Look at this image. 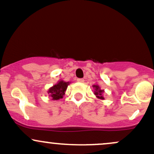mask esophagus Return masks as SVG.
<instances>
[{
    "label": "esophagus",
    "instance_id": "1",
    "mask_svg": "<svg viewBox=\"0 0 154 154\" xmlns=\"http://www.w3.org/2000/svg\"><path fill=\"white\" fill-rule=\"evenodd\" d=\"M84 79H77V82H84Z\"/></svg>",
    "mask_w": 154,
    "mask_h": 154
}]
</instances>
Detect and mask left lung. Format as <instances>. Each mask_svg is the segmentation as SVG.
Wrapping results in <instances>:
<instances>
[{"instance_id": "left-lung-1", "label": "left lung", "mask_w": 154, "mask_h": 154, "mask_svg": "<svg viewBox=\"0 0 154 154\" xmlns=\"http://www.w3.org/2000/svg\"><path fill=\"white\" fill-rule=\"evenodd\" d=\"M93 87L95 90L94 94H95V96H96V98H98V99H100V100L105 99V98H104V97H103V93H104L103 90L100 89L99 85H93Z\"/></svg>"}]
</instances>
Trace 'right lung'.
Listing matches in <instances>:
<instances>
[{
  "instance_id": "right-lung-1",
  "label": "right lung",
  "mask_w": 154,
  "mask_h": 154,
  "mask_svg": "<svg viewBox=\"0 0 154 154\" xmlns=\"http://www.w3.org/2000/svg\"><path fill=\"white\" fill-rule=\"evenodd\" d=\"M69 83V82L60 80L56 85L49 88L48 93L49 94V96L51 97V99L56 100H59L60 98H62L63 95H65V92H66Z\"/></svg>"
}]
</instances>
